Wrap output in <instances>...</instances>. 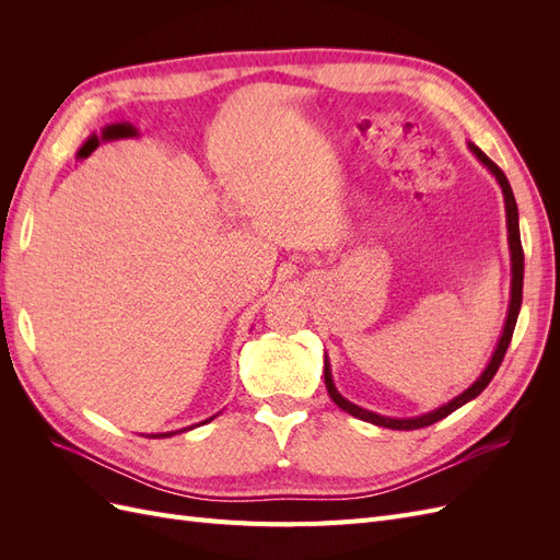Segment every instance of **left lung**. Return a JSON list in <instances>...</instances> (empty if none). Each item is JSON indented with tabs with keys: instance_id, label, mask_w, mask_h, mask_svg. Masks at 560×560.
I'll use <instances>...</instances> for the list:
<instances>
[{
	"instance_id": "obj_1",
	"label": "left lung",
	"mask_w": 560,
	"mask_h": 560,
	"mask_svg": "<svg viewBox=\"0 0 560 560\" xmlns=\"http://www.w3.org/2000/svg\"><path fill=\"white\" fill-rule=\"evenodd\" d=\"M469 149L471 154L477 156L490 173L495 175L498 184L502 186V194H504V210H506V233H510V252H512V299H510V311H506V322H504V329H502V336L498 341V348L493 352V358H490L488 366L483 369V374L474 381L463 395H457L455 399H451L448 404L439 406V409L430 411V413H422V416H416V418H387V416H381V413H374V411H366L362 409V406L348 401L341 393H338L336 385H334V378H331V366H329V360H325V383H327V393L329 397L341 406V409L354 418H360L364 422H374V425L378 428H389V430H418V428H428L432 425V422L442 420L446 416H451L455 409H460L463 404L471 401L474 397H479L486 385L493 381V376L498 374V369L504 360V352L506 348H510V341H512V334H514V327H516V317H518V311H521V299H523V247H521V233H518V208H516V198L512 194V186H510V179H506V175L500 171V167L490 161L483 151L469 142Z\"/></svg>"
}]
</instances>
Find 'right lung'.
Segmentation results:
<instances>
[{
    "instance_id": "right-lung-1",
    "label": "right lung",
    "mask_w": 560,
    "mask_h": 560,
    "mask_svg": "<svg viewBox=\"0 0 560 560\" xmlns=\"http://www.w3.org/2000/svg\"><path fill=\"white\" fill-rule=\"evenodd\" d=\"M212 418H214V416H212ZM212 418H210V420H212ZM210 420H202V422H210ZM186 430H191V428H186ZM177 432H184V430H177ZM177 432H165V434L161 432V434H151V436H154V439L159 436V439H161V436H173V434H177Z\"/></svg>"
}]
</instances>
